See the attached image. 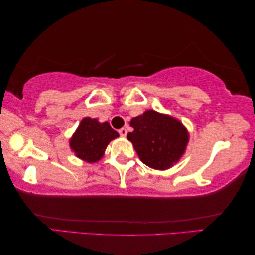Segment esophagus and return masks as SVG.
Masks as SVG:
<instances>
[{
  "instance_id": "esophagus-1",
  "label": "esophagus",
  "mask_w": 255,
  "mask_h": 255,
  "mask_svg": "<svg viewBox=\"0 0 255 255\" xmlns=\"http://www.w3.org/2000/svg\"><path fill=\"white\" fill-rule=\"evenodd\" d=\"M119 133H120L121 136L125 137V136H127V134H128V130L125 128H121V130H119Z\"/></svg>"
}]
</instances>
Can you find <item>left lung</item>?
<instances>
[{"label": "left lung", "mask_w": 255, "mask_h": 255, "mask_svg": "<svg viewBox=\"0 0 255 255\" xmlns=\"http://www.w3.org/2000/svg\"><path fill=\"white\" fill-rule=\"evenodd\" d=\"M128 133L140 160L150 168H172L184 156L190 134L185 125L172 115L147 110L130 122Z\"/></svg>", "instance_id": "left-lung-1"}]
</instances>
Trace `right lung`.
Masks as SVG:
<instances>
[{
  "label": "right lung",
  "mask_w": 255,
  "mask_h": 255,
  "mask_svg": "<svg viewBox=\"0 0 255 255\" xmlns=\"http://www.w3.org/2000/svg\"><path fill=\"white\" fill-rule=\"evenodd\" d=\"M119 136L108 122L102 123L97 119L83 118L70 137L69 144L79 159L94 164L102 159L107 145Z\"/></svg>",
  "instance_id": "obj_1"
}]
</instances>
